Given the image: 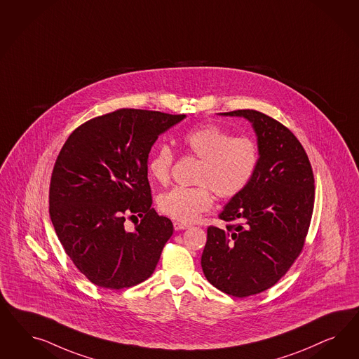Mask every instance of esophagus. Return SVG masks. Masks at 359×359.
<instances>
[{"instance_id": "obj_1", "label": "esophagus", "mask_w": 359, "mask_h": 359, "mask_svg": "<svg viewBox=\"0 0 359 359\" xmlns=\"http://www.w3.org/2000/svg\"><path fill=\"white\" fill-rule=\"evenodd\" d=\"M189 228V225H187L184 222H179V221H175L174 229L175 230H184V229Z\"/></svg>"}]
</instances>
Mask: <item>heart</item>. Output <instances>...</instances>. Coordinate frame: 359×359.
Here are the masks:
<instances>
[{
	"instance_id": "heart-1",
	"label": "heart",
	"mask_w": 359,
	"mask_h": 359,
	"mask_svg": "<svg viewBox=\"0 0 359 359\" xmlns=\"http://www.w3.org/2000/svg\"><path fill=\"white\" fill-rule=\"evenodd\" d=\"M182 143L188 154L200 159L196 187H175L159 196V210L182 222L195 221L213 205V192L221 198L239 195L250 184L259 163V149L249 137H233L216 125L187 131ZM174 152L161 146L152 152L147 171L154 182L167 184L171 177Z\"/></svg>"
}]
</instances>
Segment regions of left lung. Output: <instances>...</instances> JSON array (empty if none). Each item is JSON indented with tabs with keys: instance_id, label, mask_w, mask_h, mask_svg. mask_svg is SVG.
I'll list each match as a JSON object with an SVG mask.
<instances>
[{
	"instance_id": "obj_1",
	"label": "left lung",
	"mask_w": 359,
	"mask_h": 359,
	"mask_svg": "<svg viewBox=\"0 0 359 359\" xmlns=\"http://www.w3.org/2000/svg\"><path fill=\"white\" fill-rule=\"evenodd\" d=\"M218 114L250 122L259 163L250 184L219 213L236 224L208 228L201 267L219 291L246 297L272 287L303 250L315 179L304 147L280 122L250 109Z\"/></svg>"
}]
</instances>
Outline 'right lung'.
I'll return each mask as SVG.
<instances>
[{"mask_svg":"<svg viewBox=\"0 0 359 359\" xmlns=\"http://www.w3.org/2000/svg\"><path fill=\"white\" fill-rule=\"evenodd\" d=\"M185 118L120 109L87 121L65 141L50 184V217L77 270L109 290L150 278L174 233L151 208L147 162L158 137ZM142 222L131 232L126 216Z\"/></svg>","mask_w":359,"mask_h":359,"instance_id":"right-lung-1","label":"right lung"}]
</instances>
